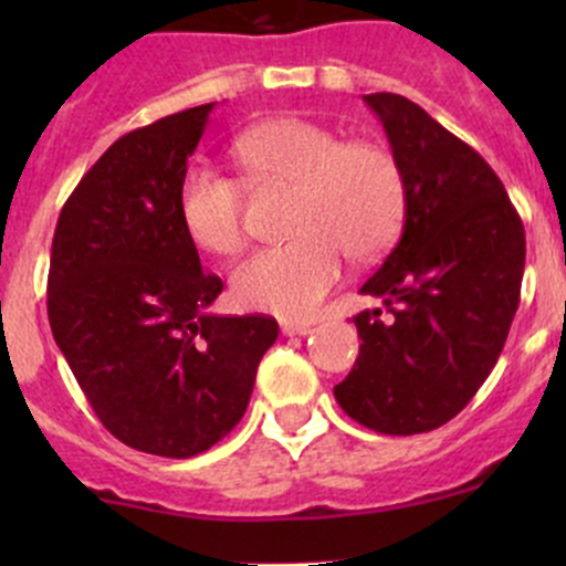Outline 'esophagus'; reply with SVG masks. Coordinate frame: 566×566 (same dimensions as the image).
I'll return each mask as SVG.
<instances>
[{
  "instance_id": "obj_1",
  "label": "esophagus",
  "mask_w": 566,
  "mask_h": 566,
  "mask_svg": "<svg viewBox=\"0 0 566 566\" xmlns=\"http://www.w3.org/2000/svg\"><path fill=\"white\" fill-rule=\"evenodd\" d=\"M312 331H315V325L310 323H282L284 336H310Z\"/></svg>"
}]
</instances>
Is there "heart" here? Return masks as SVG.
<instances>
[{
  "label": "heart",
  "mask_w": 566,
  "mask_h": 566,
  "mask_svg": "<svg viewBox=\"0 0 566 566\" xmlns=\"http://www.w3.org/2000/svg\"><path fill=\"white\" fill-rule=\"evenodd\" d=\"M254 186L295 182L293 241L256 249L232 271L243 310L312 317L353 256L380 254L405 219V175L391 150L373 142H342L336 130L304 117H276L243 130L232 145ZM247 197L235 177L191 167L177 188V216L193 247L232 254L247 235Z\"/></svg>",
  "instance_id": "b5f03b06"
}]
</instances>
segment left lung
I'll use <instances>...</instances> for the list:
<instances>
[{"label": "left lung", "mask_w": 566, "mask_h": 566, "mask_svg": "<svg viewBox=\"0 0 566 566\" xmlns=\"http://www.w3.org/2000/svg\"><path fill=\"white\" fill-rule=\"evenodd\" d=\"M405 175L399 243L361 293L389 315L353 317L361 347L334 386L350 419L386 436L447 424L488 380L521 304L526 232L504 182L419 104L364 95Z\"/></svg>", "instance_id": "obj_1"}]
</instances>
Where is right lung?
<instances>
[{
    "mask_svg": "<svg viewBox=\"0 0 566 566\" xmlns=\"http://www.w3.org/2000/svg\"><path fill=\"white\" fill-rule=\"evenodd\" d=\"M213 106L119 136L73 188L51 243V334L84 397L125 447L175 460L243 419L279 336L273 317L210 315L224 284L177 216Z\"/></svg>",
    "mask_w": 566,
    "mask_h": 566,
    "instance_id": "obj_1",
    "label": "right lung"
}]
</instances>
